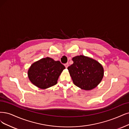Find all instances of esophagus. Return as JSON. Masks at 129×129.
<instances>
[{
    "mask_svg": "<svg viewBox=\"0 0 129 129\" xmlns=\"http://www.w3.org/2000/svg\"><path fill=\"white\" fill-rule=\"evenodd\" d=\"M64 65H65V68H68V66H69V63H66V64H64Z\"/></svg>",
    "mask_w": 129,
    "mask_h": 129,
    "instance_id": "1",
    "label": "esophagus"
}]
</instances>
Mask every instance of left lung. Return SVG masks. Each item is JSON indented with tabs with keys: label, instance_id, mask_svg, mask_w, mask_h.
I'll use <instances>...</instances> for the list:
<instances>
[{
	"label": "left lung",
	"instance_id": "obj_1",
	"mask_svg": "<svg viewBox=\"0 0 129 129\" xmlns=\"http://www.w3.org/2000/svg\"><path fill=\"white\" fill-rule=\"evenodd\" d=\"M72 60L73 64L68 69L74 84L86 90L96 87L104 76L102 65L97 61L82 55L74 57Z\"/></svg>",
	"mask_w": 129,
	"mask_h": 129
}]
</instances>
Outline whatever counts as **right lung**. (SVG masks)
Instances as JSON below:
<instances>
[{
    "label": "right lung",
    "mask_w": 129,
    "mask_h": 129,
    "mask_svg": "<svg viewBox=\"0 0 129 129\" xmlns=\"http://www.w3.org/2000/svg\"><path fill=\"white\" fill-rule=\"evenodd\" d=\"M65 66L59 61L49 57L42 58L33 63L28 71L30 81L41 89H46L55 85Z\"/></svg>",
    "instance_id": "1"
}]
</instances>
